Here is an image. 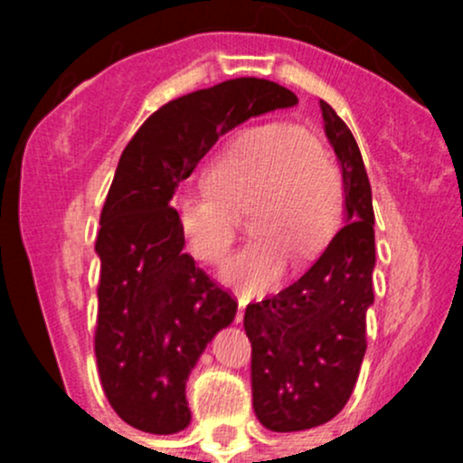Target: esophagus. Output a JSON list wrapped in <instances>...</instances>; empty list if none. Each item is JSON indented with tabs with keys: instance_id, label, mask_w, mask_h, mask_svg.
Segmentation results:
<instances>
[{
	"instance_id": "34e87169",
	"label": "esophagus",
	"mask_w": 463,
	"mask_h": 463,
	"mask_svg": "<svg viewBox=\"0 0 463 463\" xmlns=\"http://www.w3.org/2000/svg\"><path fill=\"white\" fill-rule=\"evenodd\" d=\"M237 305H240V307H237L235 320L241 322V320H244V309H246V305H249V300H246L244 296H240V298H237Z\"/></svg>"
}]
</instances>
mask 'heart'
Masks as SVG:
<instances>
[{
  "mask_svg": "<svg viewBox=\"0 0 463 463\" xmlns=\"http://www.w3.org/2000/svg\"><path fill=\"white\" fill-rule=\"evenodd\" d=\"M258 199L250 228L266 232L223 264L232 288L260 293L287 269L291 244L311 253L329 240L343 208L334 163L302 128L264 123L241 132L210 165L208 184L176 190L172 217L197 260L219 261L235 240V210Z\"/></svg>",
  "mask_w": 463,
  "mask_h": 463,
  "instance_id": "1",
  "label": "heart"
}]
</instances>
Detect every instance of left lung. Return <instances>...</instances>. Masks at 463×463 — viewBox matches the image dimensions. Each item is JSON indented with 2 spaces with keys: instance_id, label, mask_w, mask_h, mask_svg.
<instances>
[{
  "instance_id": "8db88e82",
  "label": "left lung",
  "mask_w": 463,
  "mask_h": 463,
  "mask_svg": "<svg viewBox=\"0 0 463 463\" xmlns=\"http://www.w3.org/2000/svg\"><path fill=\"white\" fill-rule=\"evenodd\" d=\"M325 134L343 172L345 226L298 282L246 307L250 383L260 423L298 432L331 421L352 396L374 305V208L365 163L345 120L320 100Z\"/></svg>"
}]
</instances>
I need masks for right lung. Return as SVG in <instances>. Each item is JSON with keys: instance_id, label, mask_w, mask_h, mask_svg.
Segmentation results:
<instances>
[{"instance_id": "right-lung-1", "label": "right lung", "mask_w": 463, "mask_h": 463, "mask_svg": "<svg viewBox=\"0 0 463 463\" xmlns=\"http://www.w3.org/2000/svg\"><path fill=\"white\" fill-rule=\"evenodd\" d=\"M293 105L296 93L270 80H226L163 105L120 154L96 240V361L107 401L137 430L188 428L185 381L237 314L231 293L184 253L172 197L219 137Z\"/></svg>"}]
</instances>
